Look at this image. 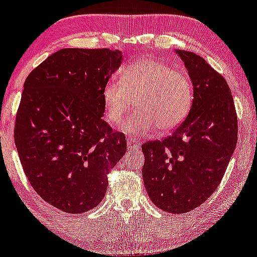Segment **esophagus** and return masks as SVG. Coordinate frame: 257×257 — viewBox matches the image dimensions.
Listing matches in <instances>:
<instances>
[{"instance_id": "34e87169", "label": "esophagus", "mask_w": 257, "mask_h": 257, "mask_svg": "<svg viewBox=\"0 0 257 257\" xmlns=\"http://www.w3.org/2000/svg\"><path fill=\"white\" fill-rule=\"evenodd\" d=\"M126 145H128L129 149H139L140 143H138L135 139H132V138H126Z\"/></svg>"}]
</instances>
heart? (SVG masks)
I'll return each instance as SVG.
<instances>
[{
    "instance_id": "1",
    "label": "heart",
    "mask_w": 257,
    "mask_h": 257,
    "mask_svg": "<svg viewBox=\"0 0 257 257\" xmlns=\"http://www.w3.org/2000/svg\"><path fill=\"white\" fill-rule=\"evenodd\" d=\"M105 117L115 124L133 106L137 111L120 124V131L139 134L157 128L176 129L190 112L194 100L191 79L184 70L154 58H142L124 70L122 81L111 79L102 89Z\"/></svg>"
}]
</instances>
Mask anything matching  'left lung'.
I'll list each match as a JSON object with an SVG mask.
<instances>
[{"label":"left lung","instance_id":"obj_1","mask_svg":"<svg viewBox=\"0 0 257 257\" xmlns=\"http://www.w3.org/2000/svg\"><path fill=\"white\" fill-rule=\"evenodd\" d=\"M188 70L194 100L170 137L143 144L149 197L170 213L194 210L215 193L238 140V119L225 79L202 57L176 50Z\"/></svg>","mask_w":257,"mask_h":257}]
</instances>
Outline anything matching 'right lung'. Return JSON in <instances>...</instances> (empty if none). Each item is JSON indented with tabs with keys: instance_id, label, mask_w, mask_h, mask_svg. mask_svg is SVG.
I'll return each mask as SVG.
<instances>
[{
	"instance_id": "1",
	"label": "right lung",
	"mask_w": 257,
	"mask_h": 257,
	"mask_svg": "<svg viewBox=\"0 0 257 257\" xmlns=\"http://www.w3.org/2000/svg\"><path fill=\"white\" fill-rule=\"evenodd\" d=\"M122 51L62 49L28 75L14 142L25 176L46 202L68 213L96 207L107 174L126 150L103 119L102 89Z\"/></svg>"
}]
</instances>
